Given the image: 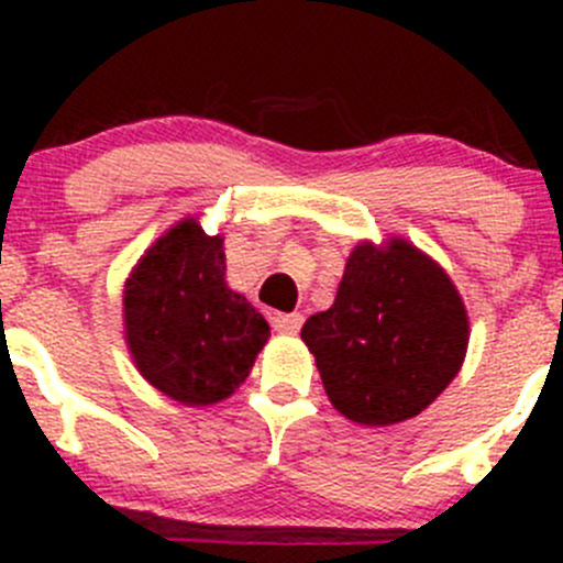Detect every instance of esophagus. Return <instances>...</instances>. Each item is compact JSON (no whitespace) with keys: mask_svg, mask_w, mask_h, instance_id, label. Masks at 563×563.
I'll return each instance as SVG.
<instances>
[{"mask_svg":"<svg viewBox=\"0 0 563 563\" xmlns=\"http://www.w3.org/2000/svg\"><path fill=\"white\" fill-rule=\"evenodd\" d=\"M269 321L275 332H299V327H302L299 313H272Z\"/></svg>","mask_w":563,"mask_h":563,"instance_id":"obj_1","label":"esophagus"}]
</instances>
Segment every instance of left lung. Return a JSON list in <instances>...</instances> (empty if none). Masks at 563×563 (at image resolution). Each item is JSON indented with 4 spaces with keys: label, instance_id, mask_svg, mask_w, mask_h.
<instances>
[{
    "label": "left lung",
    "instance_id": "1",
    "mask_svg": "<svg viewBox=\"0 0 563 563\" xmlns=\"http://www.w3.org/2000/svg\"><path fill=\"white\" fill-rule=\"evenodd\" d=\"M302 340L332 406L351 422L387 428L450 387L468 349V316L450 275L411 242H362L334 305L305 321Z\"/></svg>",
    "mask_w": 563,
    "mask_h": 563
}]
</instances>
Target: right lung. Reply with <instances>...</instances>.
Masks as SVG:
<instances>
[{"mask_svg": "<svg viewBox=\"0 0 563 563\" xmlns=\"http://www.w3.org/2000/svg\"><path fill=\"white\" fill-rule=\"evenodd\" d=\"M124 340L152 387L185 406H212L245 382L269 323L225 286L223 236L185 218L124 283Z\"/></svg>", "mask_w": 563, "mask_h": 563, "instance_id": "add662e5", "label": "right lung"}]
</instances>
